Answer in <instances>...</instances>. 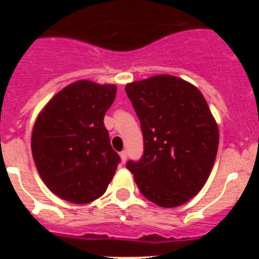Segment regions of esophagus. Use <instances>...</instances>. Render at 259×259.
Masks as SVG:
<instances>
[{"instance_id":"esophagus-1","label":"esophagus","mask_w":259,"mask_h":259,"mask_svg":"<svg viewBox=\"0 0 259 259\" xmlns=\"http://www.w3.org/2000/svg\"><path fill=\"white\" fill-rule=\"evenodd\" d=\"M120 159H122L123 163H124V162L127 161V152H125V150L120 152Z\"/></svg>"}]
</instances>
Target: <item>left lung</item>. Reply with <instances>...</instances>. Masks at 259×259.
Returning a JSON list of instances; mask_svg holds the SVG:
<instances>
[{"mask_svg": "<svg viewBox=\"0 0 259 259\" xmlns=\"http://www.w3.org/2000/svg\"><path fill=\"white\" fill-rule=\"evenodd\" d=\"M140 119L144 154L127 168L145 198L161 207L188 202L201 191L218 152L219 131L202 93L172 75L125 85Z\"/></svg>", "mask_w": 259, "mask_h": 259, "instance_id": "obj_1", "label": "left lung"}]
</instances>
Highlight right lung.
Masks as SVG:
<instances>
[{
    "mask_svg": "<svg viewBox=\"0 0 259 259\" xmlns=\"http://www.w3.org/2000/svg\"><path fill=\"white\" fill-rule=\"evenodd\" d=\"M116 85L79 80L41 110L32 131V155L48 188L62 200L88 203L101 197L120 157L111 148L104 116Z\"/></svg>",
    "mask_w": 259,
    "mask_h": 259,
    "instance_id": "add662e5",
    "label": "right lung"
}]
</instances>
